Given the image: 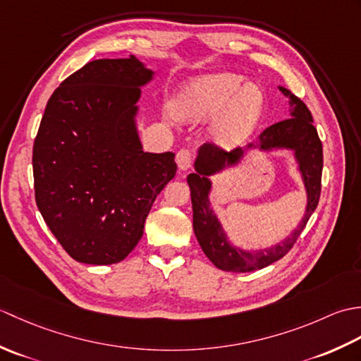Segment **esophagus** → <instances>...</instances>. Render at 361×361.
<instances>
[{"mask_svg":"<svg viewBox=\"0 0 361 361\" xmlns=\"http://www.w3.org/2000/svg\"><path fill=\"white\" fill-rule=\"evenodd\" d=\"M192 153L188 149H181L178 153H176V166H178L180 171H189L190 166H192Z\"/></svg>","mask_w":361,"mask_h":361,"instance_id":"obj_1","label":"esophagus"}]
</instances>
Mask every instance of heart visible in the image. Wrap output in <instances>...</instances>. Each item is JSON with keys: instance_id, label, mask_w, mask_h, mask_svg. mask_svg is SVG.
Segmentation results:
<instances>
[{"instance_id": "1", "label": "heart", "mask_w": 361, "mask_h": 361, "mask_svg": "<svg viewBox=\"0 0 361 361\" xmlns=\"http://www.w3.org/2000/svg\"><path fill=\"white\" fill-rule=\"evenodd\" d=\"M243 81V75L235 73L197 75L173 101L176 116L186 122L217 118L214 141L221 147H234L255 130L265 104L257 83Z\"/></svg>"}]
</instances>
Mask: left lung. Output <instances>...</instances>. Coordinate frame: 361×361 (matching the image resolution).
<instances>
[{
	"label": "left lung",
	"instance_id": "8db88e82",
	"mask_svg": "<svg viewBox=\"0 0 361 361\" xmlns=\"http://www.w3.org/2000/svg\"><path fill=\"white\" fill-rule=\"evenodd\" d=\"M278 88L283 96L288 97V119L276 122L264 130L259 135V140L255 144H250L245 150L235 149L231 153H226L212 144L200 145L194 161L195 172L188 175L195 237L204 255L224 271L248 273L282 259L298 240L319 202L323 144L319 141L317 128L312 124V114L305 104L291 94L290 90L281 85ZM282 149L294 153V160L308 197L305 214L297 228L286 240L264 250H243L228 240L223 224L212 208L209 198L213 185L212 176L238 166L251 151L271 152Z\"/></svg>",
	"mask_w": 361,
	"mask_h": 361
}]
</instances>
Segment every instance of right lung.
I'll use <instances>...</instances> for the list:
<instances>
[{
	"label": "right lung",
	"mask_w": 361,
	"mask_h": 361,
	"mask_svg": "<svg viewBox=\"0 0 361 361\" xmlns=\"http://www.w3.org/2000/svg\"><path fill=\"white\" fill-rule=\"evenodd\" d=\"M153 71L135 56L101 59L65 79L46 104L34 142L35 202L74 260L111 265L141 240L175 153L142 150L141 88Z\"/></svg>",
	"instance_id": "1"
}]
</instances>
